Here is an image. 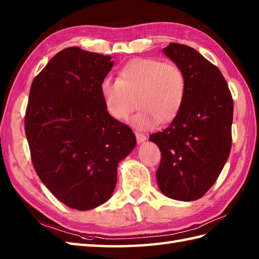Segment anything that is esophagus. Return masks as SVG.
Segmentation results:
<instances>
[{
    "instance_id": "34e87169",
    "label": "esophagus",
    "mask_w": 259,
    "mask_h": 259,
    "mask_svg": "<svg viewBox=\"0 0 259 259\" xmlns=\"http://www.w3.org/2000/svg\"><path fill=\"white\" fill-rule=\"evenodd\" d=\"M135 135H136V140H137V143H139V144H141V143L146 141V136L144 134L135 133Z\"/></svg>"
}]
</instances>
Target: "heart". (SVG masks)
<instances>
[{
  "instance_id": "b5f03b06",
  "label": "heart",
  "mask_w": 259,
  "mask_h": 259,
  "mask_svg": "<svg viewBox=\"0 0 259 259\" xmlns=\"http://www.w3.org/2000/svg\"><path fill=\"white\" fill-rule=\"evenodd\" d=\"M186 86L185 73L177 64L140 57L119 71L118 79H103L101 94L107 112L116 119L127 118L137 100L141 110L131 123L148 130L159 120L168 123L176 116L185 100Z\"/></svg>"
}]
</instances>
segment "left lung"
Returning <instances> with one entry per match:
<instances>
[{
  "mask_svg": "<svg viewBox=\"0 0 259 259\" xmlns=\"http://www.w3.org/2000/svg\"><path fill=\"white\" fill-rule=\"evenodd\" d=\"M163 53L186 76V96L173 122L149 135L162 152L156 171L165 196L200 198L214 185L231 153L233 99L221 71L187 45L169 43Z\"/></svg>",
  "mask_w": 259,
  "mask_h": 259,
  "instance_id": "obj_1",
  "label": "left lung"
}]
</instances>
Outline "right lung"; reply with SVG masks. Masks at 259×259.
<instances>
[{"label": "right lung", "mask_w": 259, "mask_h": 259, "mask_svg": "<svg viewBox=\"0 0 259 259\" xmlns=\"http://www.w3.org/2000/svg\"><path fill=\"white\" fill-rule=\"evenodd\" d=\"M110 55L67 48L34 78L25 114V134L39 180L63 204L93 209L111 198L117 166L136 137L107 112L101 84Z\"/></svg>", "instance_id": "1"}]
</instances>
